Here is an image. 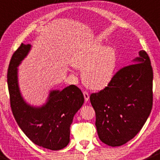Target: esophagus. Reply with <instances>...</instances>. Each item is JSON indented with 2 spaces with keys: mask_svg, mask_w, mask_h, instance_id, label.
I'll list each match as a JSON object with an SVG mask.
<instances>
[{
  "mask_svg": "<svg viewBox=\"0 0 160 160\" xmlns=\"http://www.w3.org/2000/svg\"><path fill=\"white\" fill-rule=\"evenodd\" d=\"M83 96H84V99L86 102H88V100H89V94H88V92H87V91H83Z\"/></svg>",
  "mask_w": 160,
  "mask_h": 160,
  "instance_id": "obj_1",
  "label": "esophagus"
}]
</instances>
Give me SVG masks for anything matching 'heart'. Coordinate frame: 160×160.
Instances as JSON below:
<instances>
[{"label":"heart","mask_w":160,"mask_h":160,"mask_svg":"<svg viewBox=\"0 0 160 160\" xmlns=\"http://www.w3.org/2000/svg\"><path fill=\"white\" fill-rule=\"evenodd\" d=\"M71 63L83 69L82 80L88 88L102 90L110 83L117 64V55L112 47L100 41L82 44L72 52Z\"/></svg>","instance_id":"heart-1"}]
</instances>
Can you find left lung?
Returning <instances> with one entry per match:
<instances>
[{
    "label": "left lung",
    "mask_w": 160,
    "mask_h": 160,
    "mask_svg": "<svg viewBox=\"0 0 160 160\" xmlns=\"http://www.w3.org/2000/svg\"><path fill=\"white\" fill-rule=\"evenodd\" d=\"M113 76L108 86L90 96L100 140L112 147L134 138L152 108L153 71L145 51Z\"/></svg>",
    "instance_id": "8db88e82"
}]
</instances>
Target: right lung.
<instances>
[{"instance_id":"add662e5","label":"right lung","mask_w":160,"mask_h":160,"mask_svg":"<svg viewBox=\"0 0 160 160\" xmlns=\"http://www.w3.org/2000/svg\"><path fill=\"white\" fill-rule=\"evenodd\" d=\"M30 48V44H21L9 63L7 80L12 113L22 131L34 144L50 150L62 149L69 144L70 125L84 98L80 88L70 85L62 91H51L43 106L28 105L18 88L17 67Z\"/></svg>"}]
</instances>
